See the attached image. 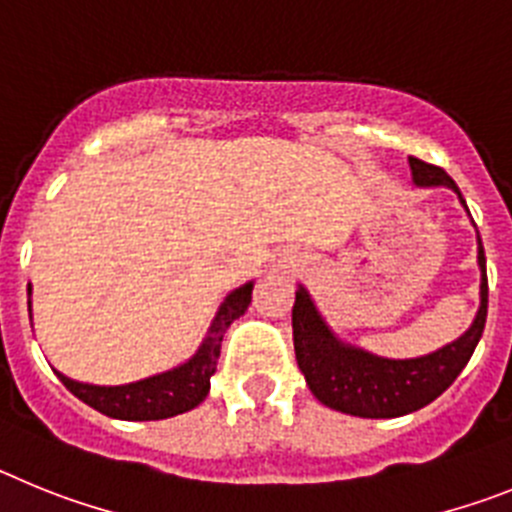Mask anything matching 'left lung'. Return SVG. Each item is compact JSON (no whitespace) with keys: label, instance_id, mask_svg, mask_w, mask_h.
I'll return each instance as SVG.
<instances>
[{"label":"left lung","instance_id":"obj_1","mask_svg":"<svg viewBox=\"0 0 512 512\" xmlns=\"http://www.w3.org/2000/svg\"><path fill=\"white\" fill-rule=\"evenodd\" d=\"M415 187H449L467 210L459 187L443 169L408 158ZM469 212V210H467ZM479 310L472 325L456 341L418 359H384L346 343L333 333L305 287H297L292 307L295 356L310 392L325 408L356 418H400L425 408L449 390L451 382L472 359L487 320V261L477 233Z\"/></svg>","mask_w":512,"mask_h":512}]
</instances>
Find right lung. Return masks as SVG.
<instances>
[{
    "mask_svg": "<svg viewBox=\"0 0 512 512\" xmlns=\"http://www.w3.org/2000/svg\"><path fill=\"white\" fill-rule=\"evenodd\" d=\"M30 292L33 289L27 284V295ZM251 295L253 282H246L238 289H233L217 307L215 318H212L200 348L184 364L174 366L169 372L153 374V377L138 379V382L130 384H115V387L76 382V379L66 377L58 369H53V372L66 384V390L71 395L79 397L81 402H87L89 408L99 410L107 418L164 420L182 415L187 410L197 408L207 397V392H210V377L217 369V356H220V343H223L225 330L230 328L235 318H241L243 312L248 310ZM27 307H30V318H33V302H27Z\"/></svg>",
    "mask_w": 512,
    "mask_h": 512,
    "instance_id": "obj_1",
    "label": "right lung"
}]
</instances>
